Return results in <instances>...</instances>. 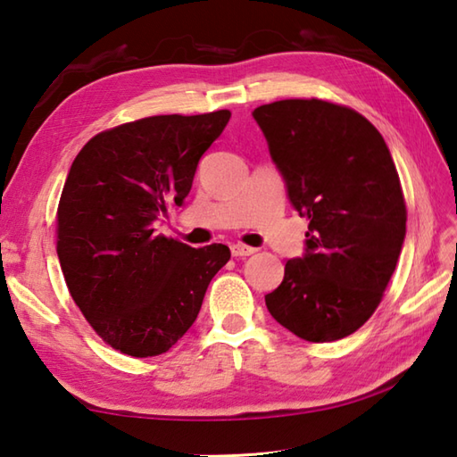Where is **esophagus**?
<instances>
[{"label": "esophagus", "mask_w": 457, "mask_h": 457, "mask_svg": "<svg viewBox=\"0 0 457 457\" xmlns=\"http://www.w3.org/2000/svg\"><path fill=\"white\" fill-rule=\"evenodd\" d=\"M253 253H255V249L249 247V245H244V244L231 245V255H234V257H249Z\"/></svg>", "instance_id": "esophagus-1"}]
</instances>
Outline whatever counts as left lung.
Wrapping results in <instances>:
<instances>
[{
  "label": "left lung",
  "mask_w": 457,
  "mask_h": 457,
  "mask_svg": "<svg viewBox=\"0 0 457 457\" xmlns=\"http://www.w3.org/2000/svg\"><path fill=\"white\" fill-rule=\"evenodd\" d=\"M253 118L288 200L308 218L306 253L265 296L280 326L306 342H336L381 303L406 236L399 172L383 135L345 105L280 100Z\"/></svg>",
  "instance_id": "left-lung-1"
}]
</instances>
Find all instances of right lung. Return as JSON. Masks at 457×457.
Returning <instances> with one entry per match:
<instances>
[{
  "label": "right lung",
  "instance_id": "right-lung-1",
  "mask_svg": "<svg viewBox=\"0 0 457 457\" xmlns=\"http://www.w3.org/2000/svg\"><path fill=\"white\" fill-rule=\"evenodd\" d=\"M231 118L153 115L102 131L68 172L56 212V253L84 318L131 357L161 355L188 332L228 245L194 249L154 236L169 202L182 204L198 161Z\"/></svg>",
  "mask_w": 457,
  "mask_h": 457
}]
</instances>
